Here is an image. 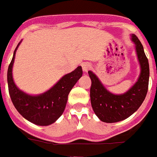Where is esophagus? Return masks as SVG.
Returning a JSON list of instances; mask_svg holds the SVG:
<instances>
[{"label":"esophagus","instance_id":"1","mask_svg":"<svg viewBox=\"0 0 157 157\" xmlns=\"http://www.w3.org/2000/svg\"><path fill=\"white\" fill-rule=\"evenodd\" d=\"M91 64L89 63H84L83 65H82V68H83V71L84 73H87L89 70L91 68Z\"/></svg>","mask_w":157,"mask_h":157}]
</instances>
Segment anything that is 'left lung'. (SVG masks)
Masks as SVG:
<instances>
[{
  "mask_svg": "<svg viewBox=\"0 0 157 157\" xmlns=\"http://www.w3.org/2000/svg\"><path fill=\"white\" fill-rule=\"evenodd\" d=\"M131 40L135 45L140 73L137 82L124 94L109 92L98 77L91 71L88 72L91 79V105L95 115L104 123H117L128 118L140 108L147 94L150 77L148 59L137 36L132 34Z\"/></svg>",
  "mask_w": 157,
  "mask_h": 157,
  "instance_id": "1",
  "label": "left lung"
}]
</instances>
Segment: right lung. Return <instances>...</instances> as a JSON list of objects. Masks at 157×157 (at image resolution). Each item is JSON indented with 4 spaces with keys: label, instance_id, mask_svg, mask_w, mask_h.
Instances as JSON below:
<instances>
[{
    "label": "right lung",
    "instance_id": "right-lung-1",
    "mask_svg": "<svg viewBox=\"0 0 157 157\" xmlns=\"http://www.w3.org/2000/svg\"><path fill=\"white\" fill-rule=\"evenodd\" d=\"M20 41L13 53L7 70V84L11 100L17 111L28 121L40 126H47L55 123L65 110L68 94L82 77L81 66L67 73L45 93L31 95L20 90L13 78V66L15 54Z\"/></svg>",
    "mask_w": 157,
    "mask_h": 157
}]
</instances>
